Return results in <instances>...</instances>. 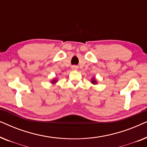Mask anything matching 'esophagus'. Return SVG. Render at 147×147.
Segmentation results:
<instances>
[{
  "instance_id": "1",
  "label": "esophagus",
  "mask_w": 147,
  "mask_h": 147,
  "mask_svg": "<svg viewBox=\"0 0 147 147\" xmlns=\"http://www.w3.org/2000/svg\"><path fill=\"white\" fill-rule=\"evenodd\" d=\"M78 66H76V65H73V66H71V69H73V70H76V69H78Z\"/></svg>"
}]
</instances>
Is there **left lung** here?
Masks as SVG:
<instances>
[{
    "mask_svg": "<svg viewBox=\"0 0 147 147\" xmlns=\"http://www.w3.org/2000/svg\"><path fill=\"white\" fill-rule=\"evenodd\" d=\"M91 83H92V84H94V85H96V84H98V82H97V80H96L95 77L92 78V80H91Z\"/></svg>",
    "mask_w": 147,
    "mask_h": 147,
    "instance_id": "1",
    "label": "left lung"
}]
</instances>
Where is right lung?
<instances>
[{
	"mask_svg": "<svg viewBox=\"0 0 147 147\" xmlns=\"http://www.w3.org/2000/svg\"><path fill=\"white\" fill-rule=\"evenodd\" d=\"M57 78H54V79H53V80H51V83H52L53 84H55V83H57Z\"/></svg>",
	"mask_w": 147,
	"mask_h": 147,
	"instance_id": "obj_1",
	"label": "right lung"
}]
</instances>
